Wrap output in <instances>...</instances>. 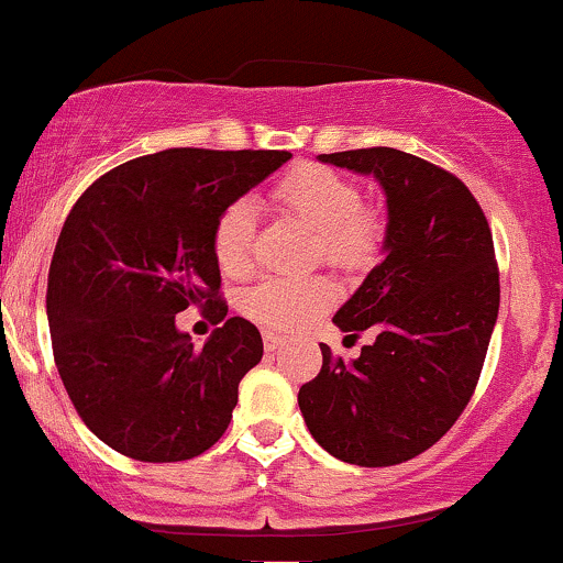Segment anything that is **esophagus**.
<instances>
[{"label": "esophagus", "instance_id": "obj_1", "mask_svg": "<svg viewBox=\"0 0 563 563\" xmlns=\"http://www.w3.org/2000/svg\"><path fill=\"white\" fill-rule=\"evenodd\" d=\"M280 346H283V335H277L273 331H264V349H267V352H277Z\"/></svg>", "mask_w": 563, "mask_h": 563}]
</instances>
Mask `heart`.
I'll use <instances>...</instances> for the list:
<instances>
[{"label": "heart", "mask_w": 563, "mask_h": 563, "mask_svg": "<svg viewBox=\"0 0 563 563\" xmlns=\"http://www.w3.org/2000/svg\"><path fill=\"white\" fill-rule=\"evenodd\" d=\"M275 203L286 214L318 232V243L331 264L357 269L376 256L384 224L378 211L360 206L352 179L325 166H296L275 187ZM254 206L235 200L214 228V256L222 273L241 277L254 260ZM335 288L325 277H269L243 296V312L273 331H296L325 312Z\"/></svg>", "instance_id": "obj_1"}]
</instances>
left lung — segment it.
I'll return each mask as SVG.
<instances>
[{"label":"left lung","mask_w":563,"mask_h":563,"mask_svg":"<svg viewBox=\"0 0 563 563\" xmlns=\"http://www.w3.org/2000/svg\"><path fill=\"white\" fill-rule=\"evenodd\" d=\"M322 164L373 177L386 196L380 262L333 322L376 341L357 360L322 349L299 389L309 434L354 466H397L457 421L479 380L500 307L495 245L482 206L450 172L394 151L322 153Z\"/></svg>","instance_id":"8db88e82"}]
</instances>
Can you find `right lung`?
<instances>
[{
    "mask_svg": "<svg viewBox=\"0 0 563 563\" xmlns=\"http://www.w3.org/2000/svg\"><path fill=\"white\" fill-rule=\"evenodd\" d=\"M288 158L169 147L115 166L76 200L49 264L47 320L70 402L108 448L177 463L228 431L264 344L217 299L214 228ZM187 306L225 320L203 350L173 322Z\"/></svg>",
    "mask_w": 563,
    "mask_h": 563,
    "instance_id": "obj_1",
    "label": "right lung"
}]
</instances>
